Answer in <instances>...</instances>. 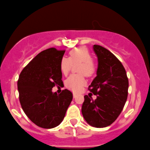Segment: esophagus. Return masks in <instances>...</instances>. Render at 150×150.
Returning <instances> with one entry per match:
<instances>
[{
    "label": "esophagus",
    "instance_id": "34e87169",
    "mask_svg": "<svg viewBox=\"0 0 150 150\" xmlns=\"http://www.w3.org/2000/svg\"><path fill=\"white\" fill-rule=\"evenodd\" d=\"M77 95H78V94L75 93H73V98H76Z\"/></svg>",
    "mask_w": 150,
    "mask_h": 150
}]
</instances>
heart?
Segmentation results:
<instances>
[{"label": "heart", "mask_w": 150, "mask_h": 150, "mask_svg": "<svg viewBox=\"0 0 150 150\" xmlns=\"http://www.w3.org/2000/svg\"><path fill=\"white\" fill-rule=\"evenodd\" d=\"M80 62L78 71L87 76H92L96 71V65L91 59V54L85 47H79L69 52V58L62 57L60 60V70L64 75H67L71 69L72 64ZM83 74L72 75L65 81L67 88L78 92L86 83Z\"/></svg>", "instance_id": "obj_1"}]
</instances>
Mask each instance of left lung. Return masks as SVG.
<instances>
[{"mask_svg": "<svg viewBox=\"0 0 150 150\" xmlns=\"http://www.w3.org/2000/svg\"><path fill=\"white\" fill-rule=\"evenodd\" d=\"M93 50L98 65L89 90L97 98L84 96L82 114L90 125L102 128L114 122L121 113L127 98L129 82L122 64L110 51L98 45H93Z\"/></svg>", "mask_w": 150, "mask_h": 150, "instance_id": "obj_1", "label": "left lung"}]
</instances>
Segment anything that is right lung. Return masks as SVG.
Instances as JSON below:
<instances>
[{"instance_id": "right-lung-1", "label": "right lung", "mask_w": 150, "mask_h": 150, "mask_svg": "<svg viewBox=\"0 0 150 150\" xmlns=\"http://www.w3.org/2000/svg\"><path fill=\"white\" fill-rule=\"evenodd\" d=\"M65 50L55 47L42 51L25 67L18 81L21 107L34 124L45 129L58 126L65 117L72 94L65 89L52 93L62 81L60 60Z\"/></svg>"}]
</instances>
